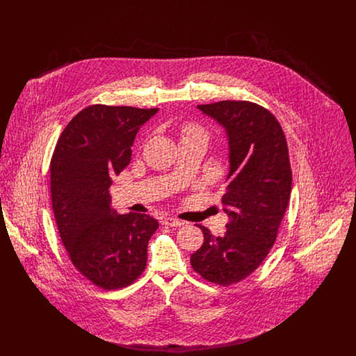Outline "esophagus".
<instances>
[{"label": "esophagus", "mask_w": 356, "mask_h": 356, "mask_svg": "<svg viewBox=\"0 0 356 356\" xmlns=\"http://www.w3.org/2000/svg\"><path fill=\"white\" fill-rule=\"evenodd\" d=\"M164 225H168V227H181L184 225V221L177 220V219H173V218H165L163 220Z\"/></svg>", "instance_id": "esophagus-1"}]
</instances>
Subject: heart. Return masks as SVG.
Masks as SVG:
<instances>
[{"instance_id":"obj_1","label":"heart","mask_w":356,"mask_h":356,"mask_svg":"<svg viewBox=\"0 0 356 356\" xmlns=\"http://www.w3.org/2000/svg\"><path fill=\"white\" fill-rule=\"evenodd\" d=\"M181 132H183V138H191V137H197V136L207 137L203 128L199 124H195V122L184 124L183 128H181Z\"/></svg>"}]
</instances>
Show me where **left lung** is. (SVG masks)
I'll list each match as a JSON object with an SVG mask.
<instances>
[{
    "mask_svg": "<svg viewBox=\"0 0 356 356\" xmlns=\"http://www.w3.org/2000/svg\"><path fill=\"white\" fill-rule=\"evenodd\" d=\"M197 108L228 136L229 172L221 202L229 221L222 237L200 225L204 243L191 254V266L204 280L228 287L263 263L277 237L292 186L287 140L259 104L225 100Z\"/></svg>",
    "mask_w": 356,
    "mask_h": 356,
    "instance_id": "1",
    "label": "left lung"
}]
</instances>
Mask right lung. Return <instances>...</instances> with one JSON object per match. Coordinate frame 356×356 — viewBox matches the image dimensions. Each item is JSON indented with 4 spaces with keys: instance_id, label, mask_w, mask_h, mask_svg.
Masks as SVG:
<instances>
[{
    "instance_id": "obj_1",
    "label": "right lung",
    "mask_w": 356,
    "mask_h": 356,
    "mask_svg": "<svg viewBox=\"0 0 356 356\" xmlns=\"http://www.w3.org/2000/svg\"><path fill=\"white\" fill-rule=\"evenodd\" d=\"M157 108L96 104L79 112L60 136L51 160V208L74 268L95 286H131L147 266L159 222L145 213L118 215L109 186L132 156L140 127Z\"/></svg>"
}]
</instances>
